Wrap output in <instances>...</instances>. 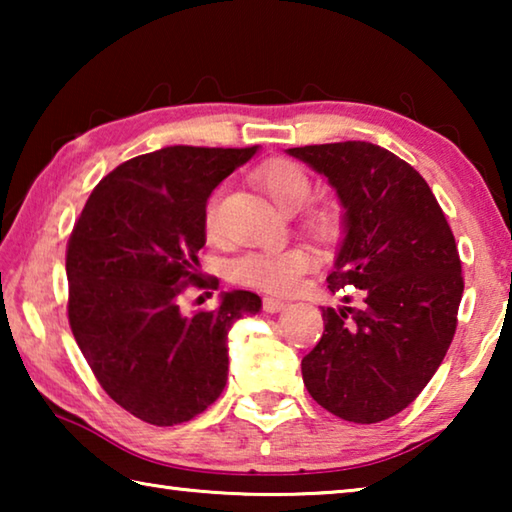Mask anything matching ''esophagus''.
Segmentation results:
<instances>
[{
  "instance_id": "esophagus-1",
  "label": "esophagus",
  "mask_w": 512,
  "mask_h": 512,
  "mask_svg": "<svg viewBox=\"0 0 512 512\" xmlns=\"http://www.w3.org/2000/svg\"><path fill=\"white\" fill-rule=\"evenodd\" d=\"M284 307H287V302L280 298H271V296L264 298V311H268V314H277V311H282Z\"/></svg>"
}]
</instances>
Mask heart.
Segmentation results:
<instances>
[{
  "label": "heart",
  "instance_id": "1",
  "mask_svg": "<svg viewBox=\"0 0 512 512\" xmlns=\"http://www.w3.org/2000/svg\"><path fill=\"white\" fill-rule=\"evenodd\" d=\"M255 180L266 189V194L287 212H296L305 207L314 192L309 171L296 160L275 158L257 167ZM216 205L219 198L212 196L205 210L207 232L216 230ZM309 223L316 230H327L334 223V212L327 207L309 212ZM314 266V257L307 248H284L275 253H248L232 262L230 273L237 282L248 287L262 289L268 293H289L296 289L300 277Z\"/></svg>",
  "mask_w": 512,
  "mask_h": 512
}]
</instances>
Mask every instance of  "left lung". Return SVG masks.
<instances>
[{
	"label": "left lung",
	"mask_w": 512,
	"mask_h": 512,
	"mask_svg": "<svg viewBox=\"0 0 512 512\" xmlns=\"http://www.w3.org/2000/svg\"><path fill=\"white\" fill-rule=\"evenodd\" d=\"M289 155L339 194L345 237L327 282L329 291L352 284L359 298L357 307L323 309L325 332L302 359V381L343 420H388L422 393L454 339L463 275L452 228L427 180L377 144Z\"/></svg>",
	"instance_id": "8db88e82"
}]
</instances>
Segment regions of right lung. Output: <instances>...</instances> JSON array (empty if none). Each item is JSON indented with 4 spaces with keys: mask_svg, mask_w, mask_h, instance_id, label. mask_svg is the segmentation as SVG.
I'll list each match as a JSON object with an SVG mask.
<instances>
[{
    "mask_svg": "<svg viewBox=\"0 0 512 512\" xmlns=\"http://www.w3.org/2000/svg\"><path fill=\"white\" fill-rule=\"evenodd\" d=\"M257 153L167 146L119 164L94 187L67 241L69 327L121 409L155 427L203 413L228 381V329L262 300L228 291L214 311H180L198 271L212 189Z\"/></svg>",
    "mask_w": 512,
    "mask_h": 512,
    "instance_id": "add662e5",
    "label": "right lung"
}]
</instances>
